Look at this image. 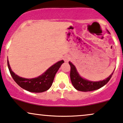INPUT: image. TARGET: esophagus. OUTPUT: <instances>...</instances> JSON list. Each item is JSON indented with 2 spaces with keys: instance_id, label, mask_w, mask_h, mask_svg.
I'll return each mask as SVG.
<instances>
[{
  "instance_id": "34e87169",
  "label": "esophagus",
  "mask_w": 123,
  "mask_h": 123,
  "mask_svg": "<svg viewBox=\"0 0 123 123\" xmlns=\"http://www.w3.org/2000/svg\"><path fill=\"white\" fill-rule=\"evenodd\" d=\"M63 59L65 62H68L70 60V57L69 55H65L64 57H63Z\"/></svg>"
}]
</instances>
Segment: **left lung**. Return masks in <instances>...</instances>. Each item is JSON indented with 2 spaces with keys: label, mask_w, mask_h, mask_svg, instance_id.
Masks as SVG:
<instances>
[{
  "label": "left lung",
  "mask_w": 123,
  "mask_h": 123,
  "mask_svg": "<svg viewBox=\"0 0 123 123\" xmlns=\"http://www.w3.org/2000/svg\"><path fill=\"white\" fill-rule=\"evenodd\" d=\"M108 31V33L109 32ZM70 66V77L71 82L73 87L76 90L80 91H84V92H87V91H94V90L99 89L105 84H106L113 74L114 71L111 73V74L107 77L105 79L103 80H100L98 81H92L83 78L80 74L77 72L75 66L71 62H69Z\"/></svg>",
  "instance_id": "obj_1"
}]
</instances>
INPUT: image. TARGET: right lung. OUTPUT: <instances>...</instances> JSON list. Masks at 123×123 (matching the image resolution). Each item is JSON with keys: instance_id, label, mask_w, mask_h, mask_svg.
I'll use <instances>...</instances> for the list:
<instances>
[{"instance_id": "1", "label": "right lung", "mask_w": 123, "mask_h": 123, "mask_svg": "<svg viewBox=\"0 0 123 123\" xmlns=\"http://www.w3.org/2000/svg\"><path fill=\"white\" fill-rule=\"evenodd\" d=\"M63 62V60L57 62L40 76L32 79L23 78L15 74L11 69L8 60L7 66L12 79L21 88L29 92H43L49 90L52 86L56 73Z\"/></svg>"}]
</instances>
